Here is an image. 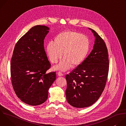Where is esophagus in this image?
<instances>
[{
  "label": "esophagus",
  "instance_id": "34e87169",
  "mask_svg": "<svg viewBox=\"0 0 126 126\" xmlns=\"http://www.w3.org/2000/svg\"><path fill=\"white\" fill-rule=\"evenodd\" d=\"M57 74L59 76H62L64 75V74L63 73H62L61 72H58L57 73Z\"/></svg>",
  "mask_w": 126,
  "mask_h": 126
}]
</instances>
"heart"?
Masks as SVG:
<instances>
[{
  "label": "heart",
  "instance_id": "1",
  "mask_svg": "<svg viewBox=\"0 0 126 126\" xmlns=\"http://www.w3.org/2000/svg\"><path fill=\"white\" fill-rule=\"evenodd\" d=\"M90 48L89 41L85 35L72 31L59 34L54 39V43L49 42L46 47L47 53L52 63H57L63 55L55 70L66 71L72 65H80L85 60Z\"/></svg>",
  "mask_w": 126,
  "mask_h": 126
}]
</instances>
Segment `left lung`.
Instances as JSON below:
<instances>
[{
  "label": "left lung",
  "mask_w": 126,
  "mask_h": 126,
  "mask_svg": "<svg viewBox=\"0 0 126 126\" xmlns=\"http://www.w3.org/2000/svg\"><path fill=\"white\" fill-rule=\"evenodd\" d=\"M93 49L76 68L66 76V96L68 103L78 108L88 107L100 98L106 86L109 72L108 53L103 39L93 29Z\"/></svg>",
  "instance_id": "1"
}]
</instances>
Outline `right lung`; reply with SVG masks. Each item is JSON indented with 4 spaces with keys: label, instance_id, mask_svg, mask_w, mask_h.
Listing matches in <instances>:
<instances>
[{
    "label": "right lung",
    "instance_id": "1",
    "mask_svg": "<svg viewBox=\"0 0 126 126\" xmlns=\"http://www.w3.org/2000/svg\"><path fill=\"white\" fill-rule=\"evenodd\" d=\"M49 27H32L16 43L11 60L12 85L17 96L31 106L45 102L48 90L56 80V72L49 73L50 68L44 47Z\"/></svg>",
    "mask_w": 126,
    "mask_h": 126
}]
</instances>
